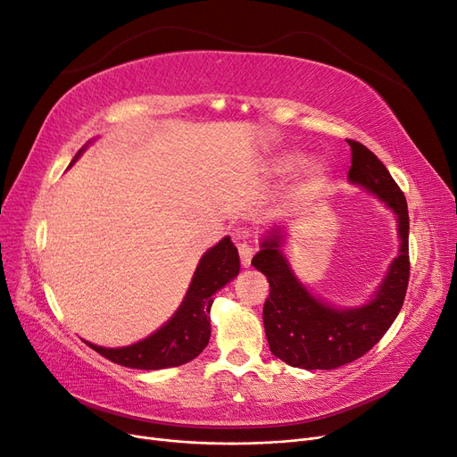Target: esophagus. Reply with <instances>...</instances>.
<instances>
[{"mask_svg": "<svg viewBox=\"0 0 457 457\" xmlns=\"http://www.w3.org/2000/svg\"><path fill=\"white\" fill-rule=\"evenodd\" d=\"M253 245H250V244H240L238 245V253H240V262H242V267H250L252 265V257H253Z\"/></svg>", "mask_w": 457, "mask_h": 457, "instance_id": "34e87169", "label": "esophagus"}]
</instances>
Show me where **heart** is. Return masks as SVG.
<instances>
[{"label": "heart", "instance_id": "heart-1", "mask_svg": "<svg viewBox=\"0 0 457 457\" xmlns=\"http://www.w3.org/2000/svg\"><path fill=\"white\" fill-rule=\"evenodd\" d=\"M305 154L299 150H286L282 154H278L276 158H272V162L269 163V173L270 177L276 179H284L287 175L295 173L303 163H305ZM329 179V168L328 163L324 162H312L309 163V168L303 171L299 185L295 187L294 195H292V202L294 204H301L309 198H312L318 190H320L326 181Z\"/></svg>", "mask_w": 457, "mask_h": 457}]
</instances>
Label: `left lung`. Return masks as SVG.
I'll use <instances>...</instances> for the list:
<instances>
[{"instance_id": "left-lung-1", "label": "left lung", "mask_w": 457, "mask_h": 457, "mask_svg": "<svg viewBox=\"0 0 457 457\" xmlns=\"http://www.w3.org/2000/svg\"><path fill=\"white\" fill-rule=\"evenodd\" d=\"M351 146L349 181L376 195L396 215L400 250L373 297L361 307H334L314 297L299 282L282 252L287 230L270 228L261 240L252 265L267 276L270 295L262 307V324L270 353L303 370H334L366 354L398 316L408 289V204L391 173L370 148Z\"/></svg>"}]
</instances>
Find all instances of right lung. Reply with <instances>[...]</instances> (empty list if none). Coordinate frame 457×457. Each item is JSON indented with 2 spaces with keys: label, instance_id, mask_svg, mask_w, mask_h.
Instances as JSON below:
<instances>
[{
  "label": "right lung",
  "instance_id": "obj_1",
  "mask_svg": "<svg viewBox=\"0 0 457 457\" xmlns=\"http://www.w3.org/2000/svg\"><path fill=\"white\" fill-rule=\"evenodd\" d=\"M87 145L78 152L72 163L84 154ZM238 250L230 242V237H225L202 255L181 307L154 334L143 341L118 349L99 347V345H93L89 341L87 345L101 356L108 358L110 362L135 370H163L187 364L210 343L212 295L227 286L234 276H238Z\"/></svg>",
  "mask_w": 457,
  "mask_h": 457
}]
</instances>
